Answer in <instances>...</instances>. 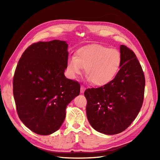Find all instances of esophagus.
Here are the masks:
<instances>
[{
  "instance_id": "obj_1",
  "label": "esophagus",
  "mask_w": 160,
  "mask_h": 160,
  "mask_svg": "<svg viewBox=\"0 0 160 160\" xmlns=\"http://www.w3.org/2000/svg\"><path fill=\"white\" fill-rule=\"evenodd\" d=\"M85 87H84L83 85H81V93H83V92L85 91Z\"/></svg>"
}]
</instances>
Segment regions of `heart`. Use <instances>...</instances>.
Wrapping results in <instances>:
<instances>
[{
  "instance_id": "obj_1",
  "label": "heart",
  "mask_w": 160,
  "mask_h": 160,
  "mask_svg": "<svg viewBox=\"0 0 160 160\" xmlns=\"http://www.w3.org/2000/svg\"><path fill=\"white\" fill-rule=\"evenodd\" d=\"M122 55L115 49L91 45L77 51L76 56L70 57L67 62V72L72 79L82 73L94 85L103 86L112 81L118 74L122 64Z\"/></svg>"
}]
</instances>
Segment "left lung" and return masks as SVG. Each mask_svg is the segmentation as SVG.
I'll use <instances>...</instances> for the list:
<instances>
[{
    "label": "left lung",
    "instance_id": "left-lung-1",
    "mask_svg": "<svg viewBox=\"0 0 160 160\" xmlns=\"http://www.w3.org/2000/svg\"><path fill=\"white\" fill-rule=\"evenodd\" d=\"M122 64L115 78L99 88L86 89L87 117L98 132L115 135L123 132L137 117L145 89L143 72L135 53L120 46Z\"/></svg>",
    "mask_w": 160,
    "mask_h": 160
}]
</instances>
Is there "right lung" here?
<instances>
[{
    "label": "right lung",
    "instance_id": "add662e5",
    "mask_svg": "<svg viewBox=\"0 0 160 160\" xmlns=\"http://www.w3.org/2000/svg\"><path fill=\"white\" fill-rule=\"evenodd\" d=\"M66 41L38 42L22 53L13 78V95L18 117L38 135L59 129L67 106L79 95L80 85L67 79L69 52Z\"/></svg>",
    "mask_w": 160,
    "mask_h": 160
}]
</instances>
